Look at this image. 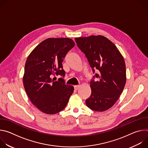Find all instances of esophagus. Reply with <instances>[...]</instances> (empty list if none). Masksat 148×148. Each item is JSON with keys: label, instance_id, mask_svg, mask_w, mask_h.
<instances>
[{"label": "esophagus", "instance_id": "34e87169", "mask_svg": "<svg viewBox=\"0 0 148 148\" xmlns=\"http://www.w3.org/2000/svg\"><path fill=\"white\" fill-rule=\"evenodd\" d=\"M79 87H80V86H74L75 90H77L79 88Z\"/></svg>", "mask_w": 148, "mask_h": 148}]
</instances>
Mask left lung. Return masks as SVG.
<instances>
[{
  "mask_svg": "<svg viewBox=\"0 0 148 148\" xmlns=\"http://www.w3.org/2000/svg\"><path fill=\"white\" fill-rule=\"evenodd\" d=\"M78 47L86 55L90 67L99 71L90 82L91 94L86 100L87 106L98 112L106 111L117 101L125 86L126 66L123 56L108 38L102 36L77 37Z\"/></svg>",
  "mask_w": 148,
  "mask_h": 148,
  "instance_id": "obj_1",
  "label": "left lung"
}]
</instances>
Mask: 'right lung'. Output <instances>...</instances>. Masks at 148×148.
Instances as JSON below:
<instances>
[{
    "instance_id": "add662e5",
    "label": "right lung",
    "mask_w": 148,
    "mask_h": 148,
    "mask_svg": "<svg viewBox=\"0 0 148 148\" xmlns=\"http://www.w3.org/2000/svg\"><path fill=\"white\" fill-rule=\"evenodd\" d=\"M69 38H49L37 45L28 56L25 67L23 85L28 97L41 112L55 114L66 107L74 87L65 84L64 79L53 75H65L62 62L74 46Z\"/></svg>"
}]
</instances>
